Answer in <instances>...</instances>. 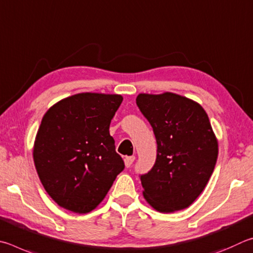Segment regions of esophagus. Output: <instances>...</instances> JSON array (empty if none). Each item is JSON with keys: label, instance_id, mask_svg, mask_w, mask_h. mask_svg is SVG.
Segmentation results:
<instances>
[{"label": "esophagus", "instance_id": "1", "mask_svg": "<svg viewBox=\"0 0 253 253\" xmlns=\"http://www.w3.org/2000/svg\"><path fill=\"white\" fill-rule=\"evenodd\" d=\"M134 160H135V157H126L124 158V165H126V168H130L131 166H132V163L134 162Z\"/></svg>", "mask_w": 253, "mask_h": 253}]
</instances>
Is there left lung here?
<instances>
[{
    "instance_id": "left-lung-1",
    "label": "left lung",
    "mask_w": 253,
    "mask_h": 253,
    "mask_svg": "<svg viewBox=\"0 0 253 253\" xmlns=\"http://www.w3.org/2000/svg\"><path fill=\"white\" fill-rule=\"evenodd\" d=\"M136 105L157 140L152 169L140 174L154 209L174 212L192 205L206 188L218 158V142L200 104L174 93L139 94Z\"/></svg>"
}]
</instances>
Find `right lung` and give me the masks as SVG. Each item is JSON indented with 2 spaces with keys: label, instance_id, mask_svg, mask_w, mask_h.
Instances as JSON below:
<instances>
[{
  "label": "right lung",
  "instance_id": "obj_1",
  "mask_svg": "<svg viewBox=\"0 0 253 253\" xmlns=\"http://www.w3.org/2000/svg\"><path fill=\"white\" fill-rule=\"evenodd\" d=\"M122 100L118 94L80 93L44 114L33 159L44 189L60 207L77 213L95 209L124 169L109 132Z\"/></svg>",
  "mask_w": 253,
  "mask_h": 253
}]
</instances>
